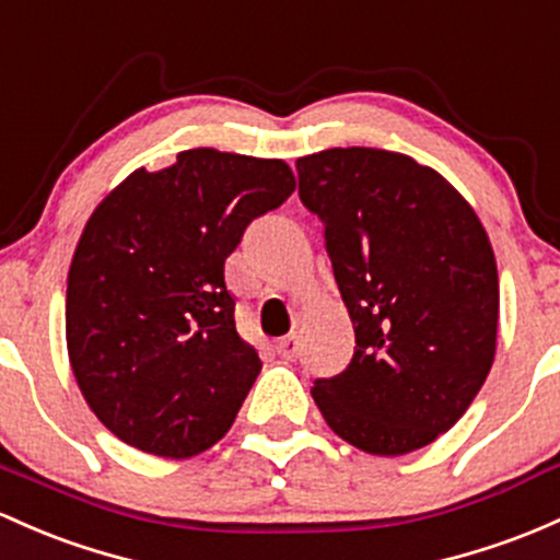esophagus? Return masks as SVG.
<instances>
[{"label":"esophagus","mask_w":560,"mask_h":560,"mask_svg":"<svg viewBox=\"0 0 560 560\" xmlns=\"http://www.w3.org/2000/svg\"><path fill=\"white\" fill-rule=\"evenodd\" d=\"M273 348H276V353H279L281 359H287V361H294L300 355V340L294 335L276 340Z\"/></svg>","instance_id":"esophagus-1"}]
</instances>
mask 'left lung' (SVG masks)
I'll return each instance as SVG.
<instances>
[{"instance_id": "8db88e82", "label": "left lung", "mask_w": 560, "mask_h": 560, "mask_svg": "<svg viewBox=\"0 0 560 560\" xmlns=\"http://www.w3.org/2000/svg\"><path fill=\"white\" fill-rule=\"evenodd\" d=\"M300 201L355 331L350 364L318 377L327 425L398 457L446 433L481 390L497 348L500 281L489 236L435 170L383 149L298 159Z\"/></svg>"}]
</instances>
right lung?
<instances>
[{
  "instance_id": "obj_1",
  "label": "right lung",
  "mask_w": 560,
  "mask_h": 560,
  "mask_svg": "<svg viewBox=\"0 0 560 560\" xmlns=\"http://www.w3.org/2000/svg\"><path fill=\"white\" fill-rule=\"evenodd\" d=\"M292 190L281 159L190 149L135 170L92 212L66 340L90 409L125 444L183 459L229 433L262 361L236 331L225 257Z\"/></svg>"
}]
</instances>
